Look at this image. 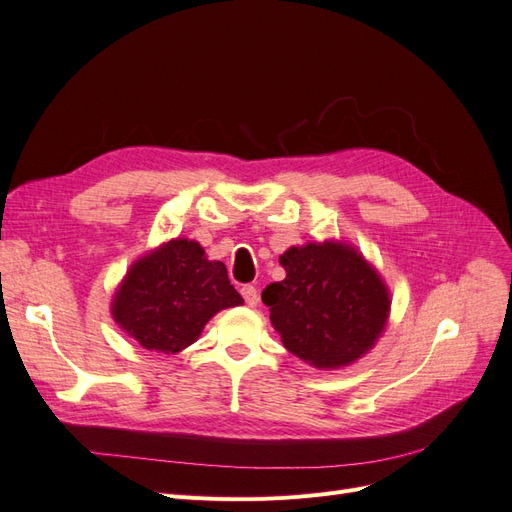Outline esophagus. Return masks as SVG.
Listing matches in <instances>:
<instances>
[{
    "label": "esophagus",
    "mask_w": 512,
    "mask_h": 512,
    "mask_svg": "<svg viewBox=\"0 0 512 512\" xmlns=\"http://www.w3.org/2000/svg\"><path fill=\"white\" fill-rule=\"evenodd\" d=\"M241 294H243V299H245V303L250 305V307H254V305H258V290H256V286H243L241 288Z\"/></svg>",
    "instance_id": "esophagus-1"
}]
</instances>
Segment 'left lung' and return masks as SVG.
<instances>
[{"instance_id": "left-lung-1", "label": "left lung", "mask_w": 512, "mask_h": 512, "mask_svg": "<svg viewBox=\"0 0 512 512\" xmlns=\"http://www.w3.org/2000/svg\"><path fill=\"white\" fill-rule=\"evenodd\" d=\"M282 282L262 290L273 329L288 352L318 369H339L367 354L382 335L391 294L361 252L342 241L290 247Z\"/></svg>"}]
</instances>
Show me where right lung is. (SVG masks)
Masks as SVG:
<instances>
[{
  "mask_svg": "<svg viewBox=\"0 0 512 512\" xmlns=\"http://www.w3.org/2000/svg\"><path fill=\"white\" fill-rule=\"evenodd\" d=\"M241 303L224 262L209 260L196 241L173 239L134 262L111 309L145 350L175 354L194 344L220 309Z\"/></svg>",
  "mask_w": 512,
  "mask_h": 512,
  "instance_id": "add662e5",
  "label": "right lung"
}]
</instances>
